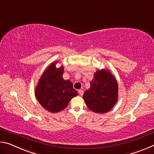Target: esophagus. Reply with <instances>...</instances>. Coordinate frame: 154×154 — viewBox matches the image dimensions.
I'll return each mask as SVG.
<instances>
[{
    "instance_id": "esophagus-1",
    "label": "esophagus",
    "mask_w": 154,
    "mask_h": 154,
    "mask_svg": "<svg viewBox=\"0 0 154 154\" xmlns=\"http://www.w3.org/2000/svg\"><path fill=\"white\" fill-rule=\"evenodd\" d=\"M78 92H79V95H81V96H82L83 94V90H78Z\"/></svg>"
}]
</instances>
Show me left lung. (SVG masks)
Listing matches in <instances>:
<instances>
[{
	"label": "left lung",
	"mask_w": 154,
	"mask_h": 154,
	"mask_svg": "<svg viewBox=\"0 0 154 154\" xmlns=\"http://www.w3.org/2000/svg\"><path fill=\"white\" fill-rule=\"evenodd\" d=\"M83 98L88 109L94 113H106L118 102V84L109 69H98L94 74L90 88Z\"/></svg>",
	"instance_id": "1"
}]
</instances>
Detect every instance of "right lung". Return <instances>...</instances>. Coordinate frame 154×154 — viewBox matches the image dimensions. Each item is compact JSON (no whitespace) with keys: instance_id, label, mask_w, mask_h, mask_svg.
<instances>
[{"instance_id":"right-lung-1","label":"right lung","mask_w":154,"mask_h":154,"mask_svg":"<svg viewBox=\"0 0 154 154\" xmlns=\"http://www.w3.org/2000/svg\"><path fill=\"white\" fill-rule=\"evenodd\" d=\"M54 61L47 67L38 79L35 88L38 102L50 113H58L66 109L71 99L78 95L69 80L62 77L64 66H56Z\"/></svg>"}]
</instances>
